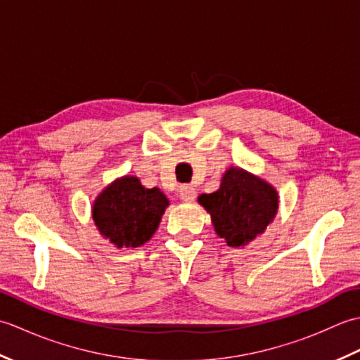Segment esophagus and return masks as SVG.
I'll return each mask as SVG.
<instances>
[{"mask_svg": "<svg viewBox=\"0 0 360 360\" xmlns=\"http://www.w3.org/2000/svg\"><path fill=\"white\" fill-rule=\"evenodd\" d=\"M179 198L186 202H192L196 198V192L192 186H182L179 188Z\"/></svg>", "mask_w": 360, "mask_h": 360, "instance_id": "esophagus-1", "label": "esophagus"}]
</instances>
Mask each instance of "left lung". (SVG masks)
<instances>
[{
	"instance_id": "obj_1",
	"label": "left lung",
	"mask_w": 360,
	"mask_h": 360,
	"mask_svg": "<svg viewBox=\"0 0 360 360\" xmlns=\"http://www.w3.org/2000/svg\"><path fill=\"white\" fill-rule=\"evenodd\" d=\"M198 201L212 215L217 233L235 248L263 233L278 209L274 187L241 168H229L219 190Z\"/></svg>"
}]
</instances>
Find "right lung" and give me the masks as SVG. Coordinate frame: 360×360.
<instances>
[{
  "mask_svg": "<svg viewBox=\"0 0 360 360\" xmlns=\"http://www.w3.org/2000/svg\"><path fill=\"white\" fill-rule=\"evenodd\" d=\"M167 205L159 188H145L134 176H125L97 198L93 219L117 248H139L155 233Z\"/></svg>",
  "mask_w": 360,
  "mask_h": 360,
  "instance_id": "right-lung-1",
  "label": "right lung"
}]
</instances>
